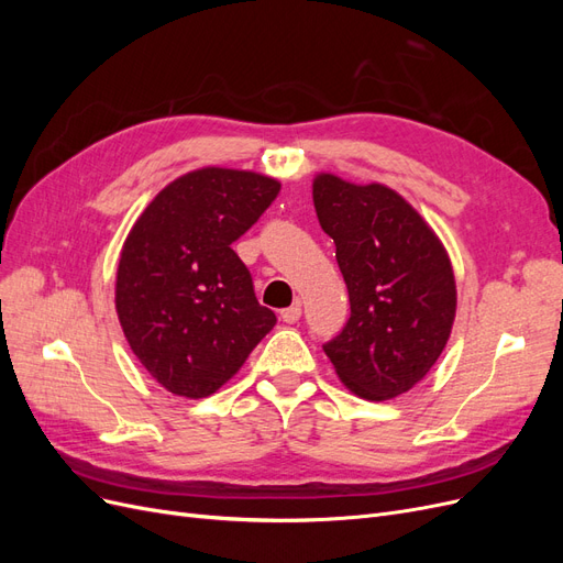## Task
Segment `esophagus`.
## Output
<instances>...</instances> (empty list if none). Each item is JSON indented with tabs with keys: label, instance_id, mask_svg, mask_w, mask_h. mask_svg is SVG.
I'll list each match as a JSON object with an SVG mask.
<instances>
[{
	"label": "esophagus",
	"instance_id": "obj_1",
	"mask_svg": "<svg viewBox=\"0 0 563 563\" xmlns=\"http://www.w3.org/2000/svg\"><path fill=\"white\" fill-rule=\"evenodd\" d=\"M300 314H302V308H300V302H298V300L291 305V308H286V310H282V312H279L282 321H286V323H296V321L300 319Z\"/></svg>",
	"mask_w": 563,
	"mask_h": 563
}]
</instances>
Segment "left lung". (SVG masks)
Here are the masks:
<instances>
[{"label": "left lung", "instance_id": "obj_1", "mask_svg": "<svg viewBox=\"0 0 563 563\" xmlns=\"http://www.w3.org/2000/svg\"><path fill=\"white\" fill-rule=\"evenodd\" d=\"M312 199L350 294V319L323 352L354 395L399 397L428 376L451 335L455 279L446 249L380 183L319 174Z\"/></svg>", "mask_w": 563, "mask_h": 563}]
</instances>
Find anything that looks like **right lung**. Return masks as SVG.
<instances>
[{
	"mask_svg": "<svg viewBox=\"0 0 563 563\" xmlns=\"http://www.w3.org/2000/svg\"><path fill=\"white\" fill-rule=\"evenodd\" d=\"M279 190L275 178L207 166L168 183L131 228L117 267L119 323L174 395H213L277 323L232 244Z\"/></svg>",
	"mask_w": 563,
	"mask_h": 563,
	"instance_id": "right-lung-1",
	"label": "right lung"
}]
</instances>
